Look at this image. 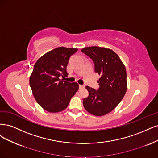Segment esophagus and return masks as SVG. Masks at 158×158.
<instances>
[{
	"mask_svg": "<svg viewBox=\"0 0 158 158\" xmlns=\"http://www.w3.org/2000/svg\"><path fill=\"white\" fill-rule=\"evenodd\" d=\"M85 88V86L84 85H79V89H84Z\"/></svg>",
	"mask_w": 158,
	"mask_h": 158,
	"instance_id": "34e87169",
	"label": "esophagus"
}]
</instances>
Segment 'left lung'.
I'll return each instance as SVG.
<instances>
[{
	"instance_id": "8db88e82",
	"label": "left lung",
	"mask_w": 158,
	"mask_h": 158,
	"mask_svg": "<svg viewBox=\"0 0 158 158\" xmlns=\"http://www.w3.org/2000/svg\"><path fill=\"white\" fill-rule=\"evenodd\" d=\"M93 60L95 72L99 74L98 90L86 86L89 95L83 100L89 113L102 116L111 112L123 99L127 91L125 66L112 50L100 47H89L81 50Z\"/></svg>"
}]
</instances>
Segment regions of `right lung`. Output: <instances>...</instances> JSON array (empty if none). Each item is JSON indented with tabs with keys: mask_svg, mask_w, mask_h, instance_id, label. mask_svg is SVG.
Masks as SVG:
<instances>
[{
	"mask_svg": "<svg viewBox=\"0 0 158 158\" xmlns=\"http://www.w3.org/2000/svg\"><path fill=\"white\" fill-rule=\"evenodd\" d=\"M77 48L58 47L44 54L35 64L29 85L37 103L47 111L60 112L67 108L79 89L77 83L60 79L67 77L69 57Z\"/></svg>",
	"mask_w": 158,
	"mask_h": 158,
	"instance_id": "obj_1",
	"label": "right lung"
}]
</instances>
